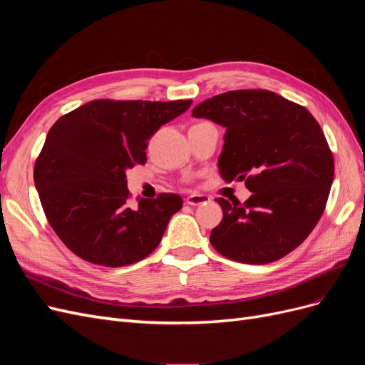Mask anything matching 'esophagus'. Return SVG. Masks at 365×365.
Segmentation results:
<instances>
[{
    "mask_svg": "<svg viewBox=\"0 0 365 365\" xmlns=\"http://www.w3.org/2000/svg\"><path fill=\"white\" fill-rule=\"evenodd\" d=\"M210 202V196L201 195V193H192L185 197V204L189 205H201Z\"/></svg>",
    "mask_w": 365,
    "mask_h": 365,
    "instance_id": "34e87169",
    "label": "esophagus"
}]
</instances>
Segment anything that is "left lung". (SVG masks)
Returning a JSON list of instances; mask_svg holds the SVG:
<instances>
[{
    "label": "left lung",
    "instance_id": "1",
    "mask_svg": "<svg viewBox=\"0 0 365 365\" xmlns=\"http://www.w3.org/2000/svg\"><path fill=\"white\" fill-rule=\"evenodd\" d=\"M192 115L227 129L219 173L252 192L244 204L217 197L224 217L210 235L213 248L250 264L284 257L315 228L334 181V155L318 121L267 90L215 96Z\"/></svg>",
    "mask_w": 365,
    "mask_h": 365
}]
</instances>
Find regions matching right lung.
<instances>
[{"label": "right lung", "instance_id": "right-lung-1", "mask_svg": "<svg viewBox=\"0 0 365 365\" xmlns=\"http://www.w3.org/2000/svg\"><path fill=\"white\" fill-rule=\"evenodd\" d=\"M192 101H91L62 115L35 163V185L54 233L81 259L118 268L155 250L181 196L129 202L126 170L146 163L148 140Z\"/></svg>", "mask_w": 365, "mask_h": 365}]
</instances>
